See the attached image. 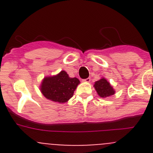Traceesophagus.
Wrapping results in <instances>:
<instances>
[{"label": "esophagus", "mask_w": 153, "mask_h": 153, "mask_svg": "<svg viewBox=\"0 0 153 153\" xmlns=\"http://www.w3.org/2000/svg\"><path fill=\"white\" fill-rule=\"evenodd\" d=\"M83 82H86V83H90V78H86V79H83Z\"/></svg>", "instance_id": "1"}]
</instances>
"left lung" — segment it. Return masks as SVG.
Segmentation results:
<instances>
[{"mask_svg":"<svg viewBox=\"0 0 153 153\" xmlns=\"http://www.w3.org/2000/svg\"><path fill=\"white\" fill-rule=\"evenodd\" d=\"M94 88L101 98H106L115 94V90L106 78L102 77L94 83Z\"/></svg>","mask_w":153,"mask_h":153,"instance_id":"obj_1","label":"left lung"}]
</instances>
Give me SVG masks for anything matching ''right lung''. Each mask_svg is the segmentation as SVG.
<instances>
[{
	"label": "right lung",
	"instance_id": "1",
	"mask_svg": "<svg viewBox=\"0 0 153 153\" xmlns=\"http://www.w3.org/2000/svg\"><path fill=\"white\" fill-rule=\"evenodd\" d=\"M79 83L77 78L70 77L65 70H61L56 75L45 76L42 80L40 90L47 100L64 103L74 96Z\"/></svg>",
	"mask_w": 153,
	"mask_h": 153
}]
</instances>
